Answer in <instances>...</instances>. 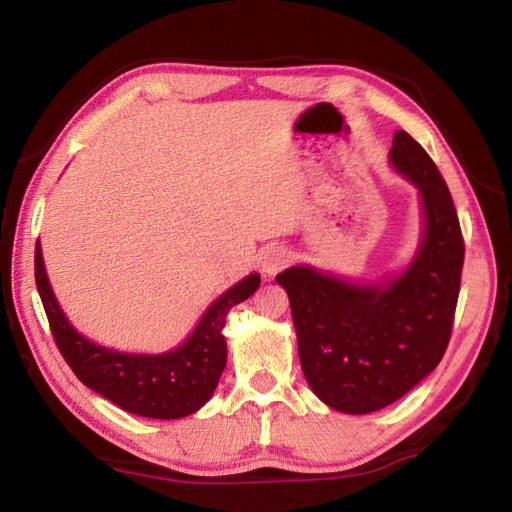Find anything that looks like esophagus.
<instances>
[{
	"mask_svg": "<svg viewBox=\"0 0 512 512\" xmlns=\"http://www.w3.org/2000/svg\"><path fill=\"white\" fill-rule=\"evenodd\" d=\"M290 261H292L290 251H285L283 246H268L259 257V268L264 275L275 277L277 272H281L285 266L290 264Z\"/></svg>",
	"mask_w": 512,
	"mask_h": 512,
	"instance_id": "esophagus-1",
	"label": "esophagus"
}]
</instances>
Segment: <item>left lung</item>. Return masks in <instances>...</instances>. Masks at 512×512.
Listing matches in <instances>:
<instances>
[{"mask_svg": "<svg viewBox=\"0 0 512 512\" xmlns=\"http://www.w3.org/2000/svg\"><path fill=\"white\" fill-rule=\"evenodd\" d=\"M390 163L419 187L423 237L399 277L349 283L310 266L277 275L288 292L303 375L329 408L368 414L390 406L443 360L465 261L454 200L419 141L392 137Z\"/></svg>", "mask_w": 512, "mask_h": 512, "instance_id": "obj_1", "label": "left lung"}]
</instances>
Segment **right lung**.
<instances>
[{
  "label": "right lung",
  "mask_w": 512,
  "mask_h": 512,
  "mask_svg": "<svg viewBox=\"0 0 512 512\" xmlns=\"http://www.w3.org/2000/svg\"><path fill=\"white\" fill-rule=\"evenodd\" d=\"M34 277L56 347L71 371L115 406L148 419H181L205 406L227 366V340L222 336L227 314L233 305L246 301L261 281L253 272L213 301L181 347L141 355L100 347L71 327L47 281L39 242L34 251Z\"/></svg>",
  "instance_id": "1"
}]
</instances>
